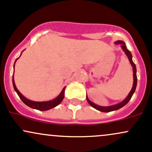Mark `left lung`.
Wrapping results in <instances>:
<instances>
[{
	"label": "left lung",
	"instance_id": "left-lung-1",
	"mask_svg": "<svg viewBox=\"0 0 152 152\" xmlns=\"http://www.w3.org/2000/svg\"><path fill=\"white\" fill-rule=\"evenodd\" d=\"M115 44L118 45V44H121V46L122 48V49L124 50V51L125 52V53L126 54V56H128L129 58V61L131 63V64H132V67H133V72H134V83H133V87H132V90H131L130 93L129 94V95L127 96V97L126 99H124V100L123 101V102L119 103V104H116V105H114V106H106V107H104V106H98L96 105V104H94V103H92L89 99H88V97L86 96V100L87 102H88V104H90L91 106H92V107H94V109L99 110V111H103V112H110V111H115V110H118L120 108L123 107L124 106H125L126 104L129 102V100L132 98V95H133V94L134 93V91H135L136 90V88H137V69H136V66L135 64H134V63L133 62V61H132V53H131V52L127 49L126 46V44H125V43L124 42V41H117L115 42Z\"/></svg>",
	"mask_w": 152,
	"mask_h": 152
}]
</instances>
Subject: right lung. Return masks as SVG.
Listing matches in <instances>:
<instances>
[{
    "instance_id": "obj_1",
    "label": "right lung",
    "mask_w": 152,
    "mask_h": 152,
    "mask_svg": "<svg viewBox=\"0 0 152 152\" xmlns=\"http://www.w3.org/2000/svg\"><path fill=\"white\" fill-rule=\"evenodd\" d=\"M16 60H15V61H16ZM14 66H15V64H14ZM13 88H14L15 91H16V93L18 94V95L19 96V97H20V99H21L22 102H23L24 104H26L27 106H28L29 107L32 108V109H38V110H40V111H46V110L50 109H52V108L56 107V106H58V104L62 102L63 99L64 98V91H65L66 87H64V88H63L61 93L59 94L58 96L56 97L55 99H53V100L48 101V102H33V101L28 100V99H26V97H24L19 92V91L17 89L16 86H15V84L14 79H13Z\"/></svg>"
}]
</instances>
